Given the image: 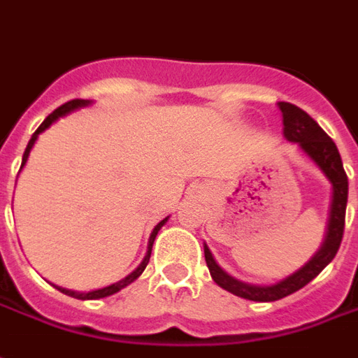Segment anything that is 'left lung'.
I'll use <instances>...</instances> for the list:
<instances>
[{"label":"left lung","mask_w":358,"mask_h":358,"mask_svg":"<svg viewBox=\"0 0 358 358\" xmlns=\"http://www.w3.org/2000/svg\"><path fill=\"white\" fill-rule=\"evenodd\" d=\"M278 108L282 112L284 137L289 143H296L297 147L301 148L324 173L326 179L332 185V202H330L324 240H322L320 248L303 267H299L296 273H292L275 284L259 286V284H248L234 278L219 267L217 262L211 255L210 248L204 244V257L213 282L234 296L244 297L250 301H276V299H282V297L303 288L305 284L311 282L313 278L336 257L338 250H340L341 238H343V227H345L349 182H347L345 169L341 164V156L338 152L336 143L326 135L324 129L307 112L301 110L296 104L278 103Z\"/></svg>","instance_id":"left-lung-1"}]
</instances>
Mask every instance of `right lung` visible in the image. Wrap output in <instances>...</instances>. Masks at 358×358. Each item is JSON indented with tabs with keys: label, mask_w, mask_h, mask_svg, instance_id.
I'll return each instance as SVG.
<instances>
[{
	"label": "right lung",
	"mask_w": 358,
	"mask_h": 358,
	"mask_svg": "<svg viewBox=\"0 0 358 358\" xmlns=\"http://www.w3.org/2000/svg\"><path fill=\"white\" fill-rule=\"evenodd\" d=\"M91 101H85V99H74V101H70V103L62 104V106H59L57 110H53L49 116H47L45 120H43V124L36 129V133L32 135V139L28 141V147H26L24 150V156H22V166H20V169L24 168L26 162H28V156H30V150H32L34 143L38 141V137H40V133H43L47 129V127H51V125L57 122L59 118H62V116H66V114H70V112L74 110H80V108H83V106H90ZM20 173V171H18ZM169 217L162 219L158 225L154 227L152 233H150V238H148V246H147V255L143 257V262L139 263V267L135 268V271H131L129 275L124 276L122 280H118V282L110 284V286H104V288H99V289H91V292H76V289H69V288H62V286H55V288L59 289V292H62V294H66V296L70 297H76V299H101V297H108L112 296V294H116V292H120V289H124L125 286H129L131 282H135L137 278H139L141 275H143V271L147 268L148 265V259H150V252H152V244H154V238H156V234H158V231H160L162 227L166 225V221H168Z\"/></svg>",
	"instance_id": "1"
}]
</instances>
